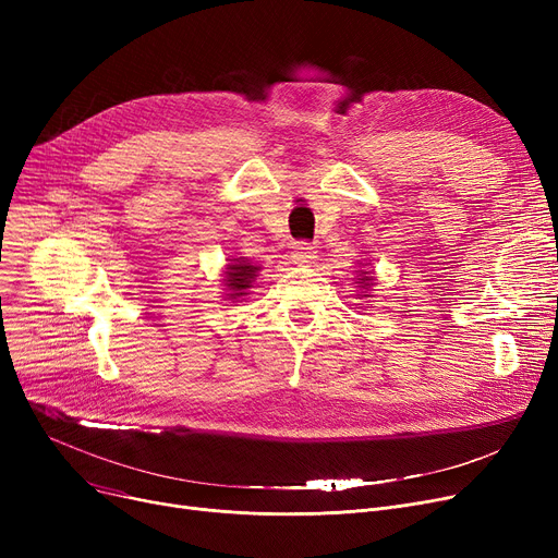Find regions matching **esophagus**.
Here are the masks:
<instances>
[{"mask_svg": "<svg viewBox=\"0 0 558 558\" xmlns=\"http://www.w3.org/2000/svg\"><path fill=\"white\" fill-rule=\"evenodd\" d=\"M294 262L299 264H305V262H312L316 257V248L310 244V242H296L294 244Z\"/></svg>", "mask_w": 558, "mask_h": 558, "instance_id": "esophagus-1", "label": "esophagus"}]
</instances>
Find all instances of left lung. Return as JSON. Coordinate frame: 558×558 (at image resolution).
I'll list each match as a JSON object with an SVG mask.
<instances>
[{"instance_id":"left-lung-1","label":"left lung","mask_w":558,"mask_h":558,"mask_svg":"<svg viewBox=\"0 0 558 558\" xmlns=\"http://www.w3.org/2000/svg\"><path fill=\"white\" fill-rule=\"evenodd\" d=\"M360 280H362V282H371L373 278H371V276H364V278H360Z\"/></svg>"}]
</instances>
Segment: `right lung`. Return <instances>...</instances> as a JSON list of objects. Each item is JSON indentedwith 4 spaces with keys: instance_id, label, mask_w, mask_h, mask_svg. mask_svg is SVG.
Listing matches in <instances>:
<instances>
[{
    "instance_id": "1",
    "label": "right lung",
    "mask_w": 558,
    "mask_h": 558,
    "mask_svg": "<svg viewBox=\"0 0 558 558\" xmlns=\"http://www.w3.org/2000/svg\"><path fill=\"white\" fill-rule=\"evenodd\" d=\"M259 271V267H253V264L248 259H234L228 271H226V287L232 291V294H228L230 299H238L244 294V289L251 287V282L255 280V274Z\"/></svg>"
}]
</instances>
